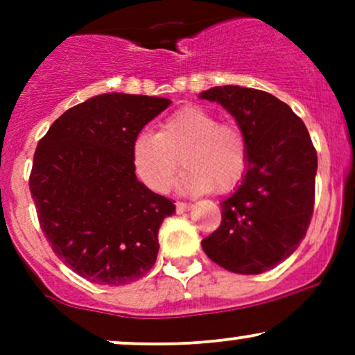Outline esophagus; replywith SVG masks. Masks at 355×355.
I'll return each instance as SVG.
<instances>
[{"instance_id": "34e87169", "label": "esophagus", "mask_w": 355, "mask_h": 355, "mask_svg": "<svg viewBox=\"0 0 355 355\" xmlns=\"http://www.w3.org/2000/svg\"><path fill=\"white\" fill-rule=\"evenodd\" d=\"M175 205H177L178 214H183V211H187V210L191 209L190 203H185V202H177V203H175Z\"/></svg>"}]
</instances>
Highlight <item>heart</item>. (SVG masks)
<instances>
[{
    "mask_svg": "<svg viewBox=\"0 0 355 355\" xmlns=\"http://www.w3.org/2000/svg\"><path fill=\"white\" fill-rule=\"evenodd\" d=\"M182 162L187 165L177 183L185 195L225 191L242 178L247 166V141L235 125L220 123L209 110L185 107L168 116L158 133H138L132 145L137 177L153 191H164Z\"/></svg>",
    "mask_w": 355,
    "mask_h": 355,
    "instance_id": "b5f03b06",
    "label": "heart"
}]
</instances>
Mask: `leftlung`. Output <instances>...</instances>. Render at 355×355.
Here are the masks:
<instances>
[{
  "mask_svg": "<svg viewBox=\"0 0 355 355\" xmlns=\"http://www.w3.org/2000/svg\"><path fill=\"white\" fill-rule=\"evenodd\" d=\"M198 98L217 101L247 141L242 182L222 207V223L202 240L225 270L255 275L279 266L299 247L311 223L317 152L304 121L262 89L225 85Z\"/></svg>",
  "mask_w": 355,
  "mask_h": 355,
  "instance_id": "left-lung-1",
  "label": "left lung"
}]
</instances>
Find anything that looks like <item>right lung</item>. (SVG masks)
I'll list each match as a JSON object with an SVG mask.
<instances>
[{
    "mask_svg": "<svg viewBox=\"0 0 355 355\" xmlns=\"http://www.w3.org/2000/svg\"><path fill=\"white\" fill-rule=\"evenodd\" d=\"M170 103L103 93L67 110L36 146L30 191L40 225L61 262L89 282H135L157 260L175 205L138 182L132 145Z\"/></svg>",
    "mask_w": 355,
    "mask_h": 355,
    "instance_id": "1",
    "label": "right lung"
}]
</instances>
